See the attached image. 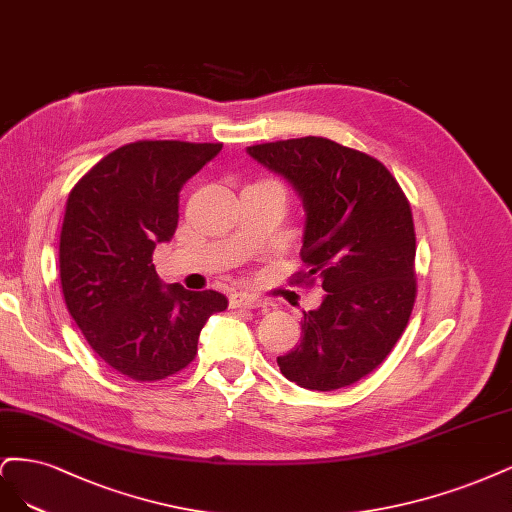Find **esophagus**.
I'll return each mask as SVG.
<instances>
[{
	"label": "esophagus",
	"mask_w": 512,
	"mask_h": 512,
	"mask_svg": "<svg viewBox=\"0 0 512 512\" xmlns=\"http://www.w3.org/2000/svg\"><path fill=\"white\" fill-rule=\"evenodd\" d=\"M229 306L232 308H259V306H266V300L257 298V295L240 291V293L229 295Z\"/></svg>",
	"instance_id": "esophagus-1"
}]
</instances>
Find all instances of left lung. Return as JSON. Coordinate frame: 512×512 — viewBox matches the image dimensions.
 <instances>
[{
	"label": "left lung",
	"mask_w": 512,
	"mask_h": 512,
	"mask_svg": "<svg viewBox=\"0 0 512 512\" xmlns=\"http://www.w3.org/2000/svg\"><path fill=\"white\" fill-rule=\"evenodd\" d=\"M287 178L306 210L298 283L327 291L304 312L302 342L278 357L289 381L312 391L357 383L383 364L417 298L415 225L398 180L381 161L306 136L246 148Z\"/></svg>",
	"instance_id": "1"
}]
</instances>
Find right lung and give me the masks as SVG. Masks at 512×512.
I'll list each match as a JSON object with an SVG mask.
<instances>
[{
	"instance_id": "obj_1",
	"label": "right lung",
	"mask_w": 512,
	"mask_h": 512,
	"mask_svg": "<svg viewBox=\"0 0 512 512\" xmlns=\"http://www.w3.org/2000/svg\"><path fill=\"white\" fill-rule=\"evenodd\" d=\"M221 142L140 140L106 155L70 191L59 242L65 306L102 361L153 383L195 359L202 327L227 308L219 291L163 285L159 242L178 225V193Z\"/></svg>"
}]
</instances>
